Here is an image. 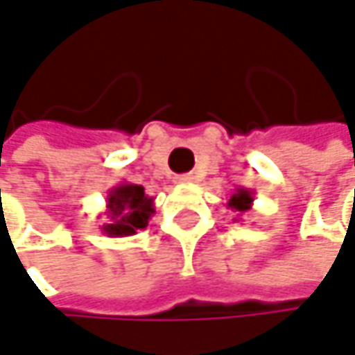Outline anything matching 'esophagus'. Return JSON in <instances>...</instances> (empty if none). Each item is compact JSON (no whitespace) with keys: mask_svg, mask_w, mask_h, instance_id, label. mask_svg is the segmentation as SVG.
<instances>
[{"mask_svg":"<svg viewBox=\"0 0 355 355\" xmlns=\"http://www.w3.org/2000/svg\"><path fill=\"white\" fill-rule=\"evenodd\" d=\"M177 182H193V175H180L177 177Z\"/></svg>","mask_w":355,"mask_h":355,"instance_id":"34e87169","label":"esophagus"}]
</instances>
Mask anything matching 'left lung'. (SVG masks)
I'll list each match as a JSON object with an SVG mask.
<instances>
[{"mask_svg":"<svg viewBox=\"0 0 355 355\" xmlns=\"http://www.w3.org/2000/svg\"><path fill=\"white\" fill-rule=\"evenodd\" d=\"M252 203H254V191L240 187V189H236L234 195L230 197L227 209H232L238 217H240V215H243V213H248V211L252 209Z\"/></svg>","mask_w":355,"mask_h":355,"instance_id":"1","label":"left lung"}]
</instances>
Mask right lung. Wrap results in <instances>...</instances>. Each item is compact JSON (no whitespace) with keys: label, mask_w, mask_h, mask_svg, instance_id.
<instances>
[{"label":"right lung","mask_w":355,"mask_h":355,"mask_svg":"<svg viewBox=\"0 0 355 355\" xmlns=\"http://www.w3.org/2000/svg\"><path fill=\"white\" fill-rule=\"evenodd\" d=\"M107 221L101 225V232L110 238H125L144 230L154 215V197H148L142 184L119 182L107 193L105 205Z\"/></svg>","instance_id":"1"}]
</instances>
